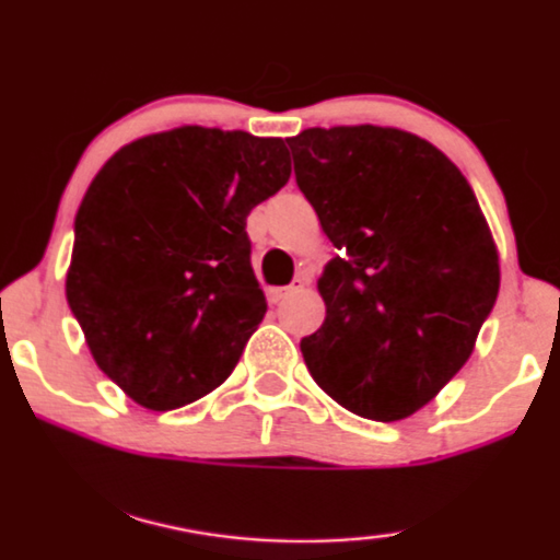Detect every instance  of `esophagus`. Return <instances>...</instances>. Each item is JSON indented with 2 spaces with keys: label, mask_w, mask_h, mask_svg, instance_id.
<instances>
[{
  "label": "esophagus",
  "mask_w": 560,
  "mask_h": 560,
  "mask_svg": "<svg viewBox=\"0 0 560 560\" xmlns=\"http://www.w3.org/2000/svg\"><path fill=\"white\" fill-rule=\"evenodd\" d=\"M303 288H306V280L295 278V280L290 282V285H285V288H270V290H267V301H270L272 306H278V303L285 301V298L301 293Z\"/></svg>",
  "instance_id": "esophagus-1"
}]
</instances>
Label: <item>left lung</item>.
Segmentation results:
<instances>
[{
  "label": "left lung",
  "mask_w": 560,
  "mask_h": 560,
  "mask_svg": "<svg viewBox=\"0 0 560 560\" xmlns=\"http://www.w3.org/2000/svg\"><path fill=\"white\" fill-rule=\"evenodd\" d=\"M295 179L339 254L324 267L322 329L301 339L339 406L398 422L466 365L499 295V252L463 172L398 128H308Z\"/></svg>",
  "instance_id": "8db88e82"
}]
</instances>
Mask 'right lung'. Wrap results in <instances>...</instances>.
<instances>
[{
  "label": "right lung",
  "instance_id": "1",
  "mask_svg": "<svg viewBox=\"0 0 560 560\" xmlns=\"http://www.w3.org/2000/svg\"><path fill=\"white\" fill-rule=\"evenodd\" d=\"M282 138L183 126L128 143L74 221L67 301L94 362L151 411L221 386L265 318L246 215L288 183Z\"/></svg>",
  "mask_w": 560,
  "mask_h": 560
}]
</instances>
